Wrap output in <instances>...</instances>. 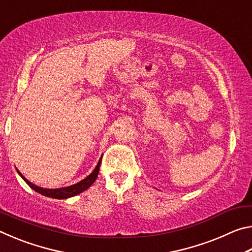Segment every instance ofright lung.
Listing matches in <instances>:
<instances>
[{"label": "right lung", "instance_id": "obj_1", "mask_svg": "<svg viewBox=\"0 0 252 252\" xmlns=\"http://www.w3.org/2000/svg\"><path fill=\"white\" fill-rule=\"evenodd\" d=\"M101 160H102V157L99 160V162H97L96 167L94 170H93L92 173L89 174V176L85 179H83L82 181L75 183V185H72L70 187L59 188V189H44V188L37 187L35 185H33L32 182H30L28 179H25V177H23L22 173H21L20 171H18V172L21 176V178H22L23 180L28 183L29 187L32 188L33 190H35L36 192L43 194V195H45V197H50V198H54V199H67V198L74 197V195L79 194L81 192H83L84 190H87L88 188H90L93 185V182L96 180L97 174H99Z\"/></svg>", "mask_w": 252, "mask_h": 252}]
</instances>
